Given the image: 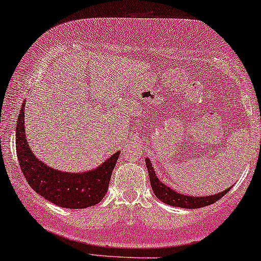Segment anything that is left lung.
I'll use <instances>...</instances> for the list:
<instances>
[{
	"label": "left lung",
	"instance_id": "left-lung-1",
	"mask_svg": "<svg viewBox=\"0 0 261 261\" xmlns=\"http://www.w3.org/2000/svg\"><path fill=\"white\" fill-rule=\"evenodd\" d=\"M148 173H149V179H150V186L151 189H153L155 196L158 199L163 201L164 203L170 204V206L174 207H182V208H200V207L208 206V204H212L218 201L219 199L225 195L227 191L230 190L226 189L222 191V193L216 194V195H210V196H188V195H182V194L176 193V191L171 189L167 186H165L159 180L156 174L154 172L153 165L150 164L149 159H146Z\"/></svg>",
	"mask_w": 261,
	"mask_h": 261
}]
</instances>
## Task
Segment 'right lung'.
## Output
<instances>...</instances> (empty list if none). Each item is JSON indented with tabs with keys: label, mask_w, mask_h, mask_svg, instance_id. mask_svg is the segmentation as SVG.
Segmentation results:
<instances>
[{
	"label": "right lung",
	"mask_w": 261,
	"mask_h": 261,
	"mask_svg": "<svg viewBox=\"0 0 261 261\" xmlns=\"http://www.w3.org/2000/svg\"><path fill=\"white\" fill-rule=\"evenodd\" d=\"M25 102L26 100L16 123L15 146L19 165L30 187L44 199L64 208H87L100 202L107 194L119 151L97 169L85 173H68L51 169L39 161L29 148L24 126Z\"/></svg>",
	"instance_id": "right-lung-1"
}]
</instances>
